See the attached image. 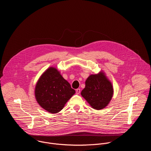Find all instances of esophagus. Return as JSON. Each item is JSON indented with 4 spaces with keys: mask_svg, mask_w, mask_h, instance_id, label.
Masks as SVG:
<instances>
[{
    "mask_svg": "<svg viewBox=\"0 0 151 151\" xmlns=\"http://www.w3.org/2000/svg\"><path fill=\"white\" fill-rule=\"evenodd\" d=\"M80 92H81V89H78H78H76V93H77V94H78V95L80 94Z\"/></svg>",
    "mask_w": 151,
    "mask_h": 151,
    "instance_id": "34e87169",
    "label": "esophagus"
}]
</instances>
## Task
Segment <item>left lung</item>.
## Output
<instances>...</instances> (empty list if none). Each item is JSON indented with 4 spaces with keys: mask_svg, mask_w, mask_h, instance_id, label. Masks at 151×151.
I'll return each instance as SVG.
<instances>
[{
    "mask_svg": "<svg viewBox=\"0 0 151 151\" xmlns=\"http://www.w3.org/2000/svg\"><path fill=\"white\" fill-rule=\"evenodd\" d=\"M81 94L92 108L101 110L110 102L113 95V88L105 73L101 71L87 78L86 87Z\"/></svg>",
    "mask_w": 151,
    "mask_h": 151,
    "instance_id": "obj_1",
    "label": "left lung"
}]
</instances>
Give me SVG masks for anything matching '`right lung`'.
<instances>
[{"instance_id":"add662e5","label":"right lung","mask_w":151,"mask_h":151,"mask_svg":"<svg viewBox=\"0 0 151 151\" xmlns=\"http://www.w3.org/2000/svg\"><path fill=\"white\" fill-rule=\"evenodd\" d=\"M76 93L57 68H48L38 79L35 88L38 104L50 113H59Z\"/></svg>"}]
</instances>
